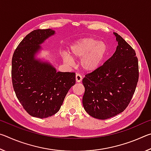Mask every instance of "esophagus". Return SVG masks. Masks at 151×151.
<instances>
[{"label": "esophagus", "mask_w": 151, "mask_h": 151, "mask_svg": "<svg viewBox=\"0 0 151 151\" xmlns=\"http://www.w3.org/2000/svg\"><path fill=\"white\" fill-rule=\"evenodd\" d=\"M82 79H83V78H82V76L80 75V74H76V81L77 82V83H80V82H81Z\"/></svg>", "instance_id": "34e87169"}]
</instances>
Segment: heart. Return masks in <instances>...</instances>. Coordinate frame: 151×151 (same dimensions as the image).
<instances>
[{"label":"heart","instance_id":"1","mask_svg":"<svg viewBox=\"0 0 151 151\" xmlns=\"http://www.w3.org/2000/svg\"><path fill=\"white\" fill-rule=\"evenodd\" d=\"M108 52V47L103 41L94 38H85L76 41L70 47V55L75 59H81V66L86 72H93L100 66ZM63 60L68 65H73L70 56L65 54Z\"/></svg>","mask_w":151,"mask_h":151}]
</instances>
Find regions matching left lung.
Listing matches in <instances>:
<instances>
[{
    "mask_svg": "<svg viewBox=\"0 0 151 151\" xmlns=\"http://www.w3.org/2000/svg\"><path fill=\"white\" fill-rule=\"evenodd\" d=\"M113 55L83 79L85 92L84 109L89 115L104 120L121 113L134 93L139 80V65L134 50L121 36Z\"/></svg>",
    "mask_w": 151,
    "mask_h": 151,
    "instance_id": "8db88e82",
    "label": "left lung"
}]
</instances>
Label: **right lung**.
<instances>
[{
	"label": "right lung",
	"instance_id": "obj_1",
	"mask_svg": "<svg viewBox=\"0 0 151 151\" xmlns=\"http://www.w3.org/2000/svg\"><path fill=\"white\" fill-rule=\"evenodd\" d=\"M52 29H37L25 37L12 59V81L18 100L30 115L40 119L52 116L60 109L75 73L57 72L48 61L37 58Z\"/></svg>",
	"mask_w": 151,
	"mask_h": 151
}]
</instances>
